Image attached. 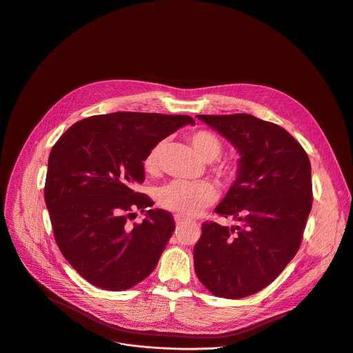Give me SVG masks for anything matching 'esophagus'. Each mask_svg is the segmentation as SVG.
Masks as SVG:
<instances>
[{"mask_svg":"<svg viewBox=\"0 0 353 353\" xmlns=\"http://www.w3.org/2000/svg\"><path fill=\"white\" fill-rule=\"evenodd\" d=\"M174 221H176V224H183L185 221V219L181 216H174Z\"/></svg>","mask_w":353,"mask_h":353,"instance_id":"1","label":"esophagus"}]
</instances>
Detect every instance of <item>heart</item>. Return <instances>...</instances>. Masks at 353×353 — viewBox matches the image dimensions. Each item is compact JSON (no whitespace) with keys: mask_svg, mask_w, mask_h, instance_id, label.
<instances>
[{"mask_svg":"<svg viewBox=\"0 0 353 353\" xmlns=\"http://www.w3.org/2000/svg\"><path fill=\"white\" fill-rule=\"evenodd\" d=\"M188 141L191 143L194 151L205 162H213L221 155L223 143L212 132H208V130L192 132L188 136ZM163 150H165V141H158L147 152L143 161V168L148 174H157L159 172ZM239 169L240 168L237 162H221L214 166L213 172L221 180L232 181L237 179ZM216 196H217L216 188L206 181L188 183V181L176 180L162 187L158 191L159 205L163 209L173 212L181 217H192L199 214L216 201Z\"/></svg>","mask_w":353,"mask_h":353,"instance_id":"b5f03b06","label":"heart"}]
</instances>
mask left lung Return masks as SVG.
<instances>
[{"instance_id": "8db88e82", "label": "left lung", "mask_w": 353, "mask_h": 353, "mask_svg": "<svg viewBox=\"0 0 353 353\" xmlns=\"http://www.w3.org/2000/svg\"><path fill=\"white\" fill-rule=\"evenodd\" d=\"M196 117L240 154L239 176L214 212L241 225L202 224L195 273L213 295L239 299L268 287L298 252L313 201L310 162L285 129L252 114Z\"/></svg>"}]
</instances>
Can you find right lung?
<instances>
[{
    "label": "right lung",
    "instance_id": "add662e5",
    "mask_svg": "<svg viewBox=\"0 0 353 353\" xmlns=\"http://www.w3.org/2000/svg\"><path fill=\"white\" fill-rule=\"evenodd\" d=\"M184 125H194L191 116L114 112L79 121L52 147L44 198L54 237L90 284L125 291L158 265L174 220L134 188L151 147ZM136 208L146 219L129 226Z\"/></svg>",
    "mask_w": 353,
    "mask_h": 353
}]
</instances>
